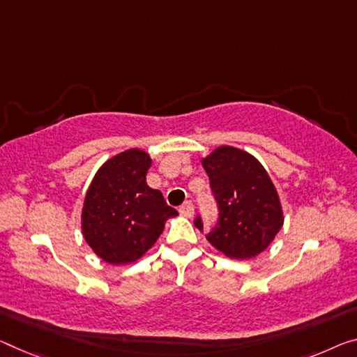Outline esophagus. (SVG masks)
<instances>
[{"label": "esophagus", "mask_w": 357, "mask_h": 357, "mask_svg": "<svg viewBox=\"0 0 357 357\" xmlns=\"http://www.w3.org/2000/svg\"><path fill=\"white\" fill-rule=\"evenodd\" d=\"M180 213H182L183 217H193V213H195V207H193V204H191V201H186V202H183L182 206H180Z\"/></svg>", "instance_id": "obj_1"}]
</instances>
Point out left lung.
Masks as SVG:
<instances>
[{"label": "left lung", "instance_id": "obj_1", "mask_svg": "<svg viewBox=\"0 0 357 357\" xmlns=\"http://www.w3.org/2000/svg\"><path fill=\"white\" fill-rule=\"evenodd\" d=\"M218 207L206 238L229 259H252L273 243L284 215L278 191L257 158L234 146H218L202 160ZM195 225L202 229L197 217Z\"/></svg>", "mask_w": 357, "mask_h": 357}]
</instances>
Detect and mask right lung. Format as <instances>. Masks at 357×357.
<instances>
[{"label": "right lung", "mask_w": 357, "mask_h": 357, "mask_svg": "<svg viewBox=\"0 0 357 357\" xmlns=\"http://www.w3.org/2000/svg\"><path fill=\"white\" fill-rule=\"evenodd\" d=\"M151 158L130 148L98 169L84 197L81 228L86 243L109 265L139 260L153 248L167 218L177 215L160 190L146 185Z\"/></svg>", "instance_id": "add662e5"}]
</instances>
